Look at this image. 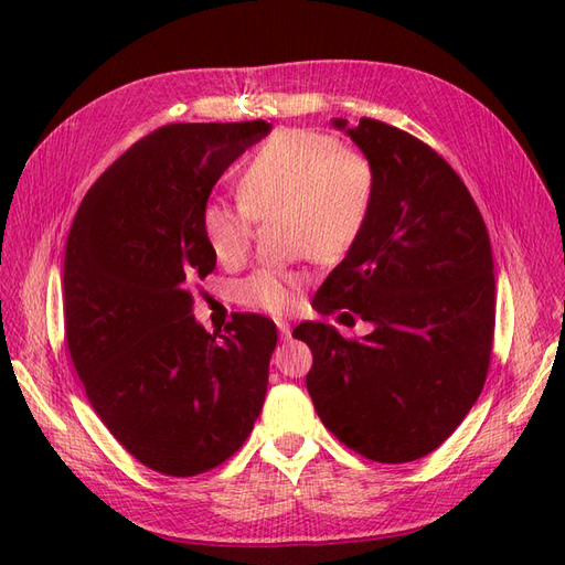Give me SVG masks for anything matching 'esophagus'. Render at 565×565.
I'll list each match as a JSON object with an SVG mask.
<instances>
[{"label": "esophagus", "mask_w": 565, "mask_h": 565, "mask_svg": "<svg viewBox=\"0 0 565 565\" xmlns=\"http://www.w3.org/2000/svg\"><path fill=\"white\" fill-rule=\"evenodd\" d=\"M278 330H280L282 339H289V332H292L289 330V322H285V320H278Z\"/></svg>", "instance_id": "esophagus-1"}]
</instances>
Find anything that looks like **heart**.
Masks as SVG:
<instances>
[{
  "mask_svg": "<svg viewBox=\"0 0 565 565\" xmlns=\"http://www.w3.org/2000/svg\"><path fill=\"white\" fill-rule=\"evenodd\" d=\"M237 204L210 200L202 228L218 262L241 264L254 221L285 216L295 243L318 262H337L365 233L380 193V174L363 150L313 129H280L256 146L235 177ZM303 278L259 268L235 285L237 303L285 316L297 309Z\"/></svg>",
  "mask_w": 565,
  "mask_h": 565,
  "instance_id": "obj_1",
  "label": "heart"
}]
</instances>
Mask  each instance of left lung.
<instances>
[{"mask_svg":"<svg viewBox=\"0 0 565 565\" xmlns=\"http://www.w3.org/2000/svg\"><path fill=\"white\" fill-rule=\"evenodd\" d=\"M351 136L377 167L380 193L365 233L318 289L316 311L361 316L372 332L344 339L301 322L316 413L374 461L403 465L436 450L481 396L492 353L494 276L483 216L465 181L434 148L380 119Z\"/></svg>","mask_w":565,"mask_h":565,"instance_id":"left-lung-1","label":"left lung"}]
</instances>
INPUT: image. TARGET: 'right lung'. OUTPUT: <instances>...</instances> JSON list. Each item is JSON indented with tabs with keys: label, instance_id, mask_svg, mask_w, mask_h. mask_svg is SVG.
<instances>
[{
	"label": "right lung",
	"instance_id": "1",
	"mask_svg": "<svg viewBox=\"0 0 565 565\" xmlns=\"http://www.w3.org/2000/svg\"><path fill=\"white\" fill-rule=\"evenodd\" d=\"M270 125H167L136 141L84 195L65 245V341L96 415L167 476L210 471L259 417L278 330L237 313L226 334L193 316L216 266L202 210L221 174Z\"/></svg>",
	"mask_w": 565,
	"mask_h": 565
}]
</instances>
